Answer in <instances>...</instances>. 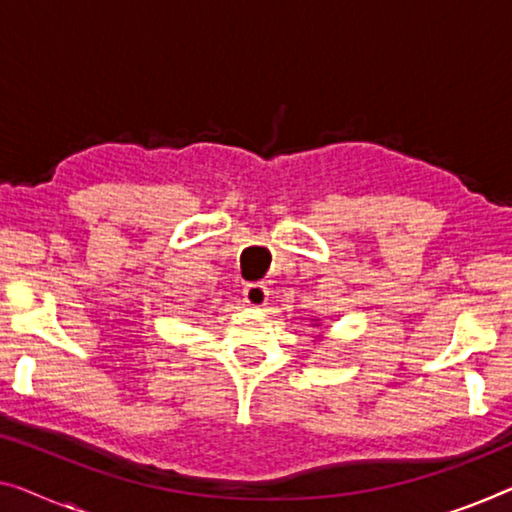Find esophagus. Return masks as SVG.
Here are the masks:
<instances>
[{
  "instance_id": "34e87169",
  "label": "esophagus",
  "mask_w": 512,
  "mask_h": 512,
  "mask_svg": "<svg viewBox=\"0 0 512 512\" xmlns=\"http://www.w3.org/2000/svg\"><path fill=\"white\" fill-rule=\"evenodd\" d=\"M243 301L253 308H262L269 301V289L262 282H250V285L243 287Z\"/></svg>"
}]
</instances>
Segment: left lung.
Listing matches in <instances>:
<instances>
[{"label": "left lung", "instance_id": "left-lung-1", "mask_svg": "<svg viewBox=\"0 0 512 512\" xmlns=\"http://www.w3.org/2000/svg\"><path fill=\"white\" fill-rule=\"evenodd\" d=\"M312 326H319V319H312ZM319 340H322V335H319Z\"/></svg>", "mask_w": 512, "mask_h": 512}]
</instances>
